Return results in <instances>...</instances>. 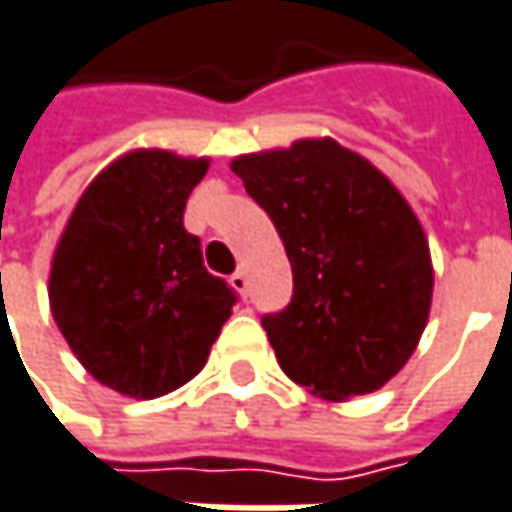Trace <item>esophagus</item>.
Here are the masks:
<instances>
[{
    "label": "esophagus",
    "mask_w": 512,
    "mask_h": 512,
    "mask_svg": "<svg viewBox=\"0 0 512 512\" xmlns=\"http://www.w3.org/2000/svg\"><path fill=\"white\" fill-rule=\"evenodd\" d=\"M231 286H234L240 295H246V292H249V278H246V269H237V272L231 275Z\"/></svg>",
    "instance_id": "obj_1"
}]
</instances>
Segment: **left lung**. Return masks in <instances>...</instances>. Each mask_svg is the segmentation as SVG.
Listing matches in <instances>:
<instances>
[{
	"instance_id": "obj_1",
	"label": "left lung",
	"mask_w": 512,
	"mask_h": 512,
	"mask_svg": "<svg viewBox=\"0 0 512 512\" xmlns=\"http://www.w3.org/2000/svg\"><path fill=\"white\" fill-rule=\"evenodd\" d=\"M292 263V298L260 318L278 365L324 400L371 394L423 336L429 243L400 191L333 138L234 159Z\"/></svg>"
}]
</instances>
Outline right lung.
Returning a JSON list of instances; mask_svg holds the SVG:
<instances>
[{"mask_svg": "<svg viewBox=\"0 0 512 512\" xmlns=\"http://www.w3.org/2000/svg\"><path fill=\"white\" fill-rule=\"evenodd\" d=\"M208 159L136 150L80 196L48 281L51 313L80 365L109 388L153 400L208 362L237 292L202 263L185 202Z\"/></svg>", "mask_w": 512, "mask_h": 512, "instance_id": "right-lung-1", "label": "right lung"}]
</instances>
